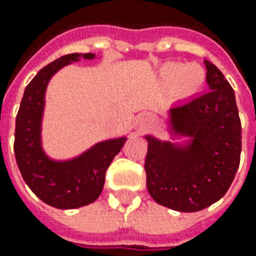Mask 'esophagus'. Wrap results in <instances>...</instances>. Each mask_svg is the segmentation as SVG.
Masks as SVG:
<instances>
[{"label": "esophagus", "mask_w": 256, "mask_h": 256, "mask_svg": "<svg viewBox=\"0 0 256 256\" xmlns=\"http://www.w3.org/2000/svg\"><path fill=\"white\" fill-rule=\"evenodd\" d=\"M138 124H140L141 130L151 128L154 124H155V116H154L152 114H148V112L141 114V115H140V118H138Z\"/></svg>", "instance_id": "esophagus-1"}]
</instances>
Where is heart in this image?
Wrapping results in <instances>:
<instances>
[{
  "instance_id": "heart-1",
  "label": "heart",
  "mask_w": 256,
  "mask_h": 256,
  "mask_svg": "<svg viewBox=\"0 0 256 256\" xmlns=\"http://www.w3.org/2000/svg\"><path fill=\"white\" fill-rule=\"evenodd\" d=\"M161 81L166 88L175 90L180 96H191L202 88L205 82V71L196 64L171 62L162 66Z\"/></svg>"
}]
</instances>
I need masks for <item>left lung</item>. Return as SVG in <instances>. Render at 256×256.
Wrapping results in <instances>:
<instances>
[{
    "label": "left lung",
    "instance_id": "obj_1",
    "mask_svg": "<svg viewBox=\"0 0 256 256\" xmlns=\"http://www.w3.org/2000/svg\"><path fill=\"white\" fill-rule=\"evenodd\" d=\"M210 91L171 110L174 130L192 136L186 150L148 136L146 188L154 201L180 212H196L230 190L241 160V120L235 92L205 60Z\"/></svg>",
    "mask_w": 256,
    "mask_h": 256
}]
</instances>
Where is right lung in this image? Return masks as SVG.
I'll use <instances>...</instances> for the list:
<instances>
[{"mask_svg":"<svg viewBox=\"0 0 256 256\" xmlns=\"http://www.w3.org/2000/svg\"><path fill=\"white\" fill-rule=\"evenodd\" d=\"M78 56L80 54L64 55L40 70L25 88L15 121L14 154L24 181L41 201L60 210L80 208L100 196L105 172L126 141L120 138L96 144L82 156L70 162L50 161L42 152L40 125L45 88L61 66L76 61ZM82 58L91 60L94 54H84Z\"/></svg>","mask_w":256,"mask_h":256,"instance_id":"right-lung-1","label":"right lung"}]
</instances>
